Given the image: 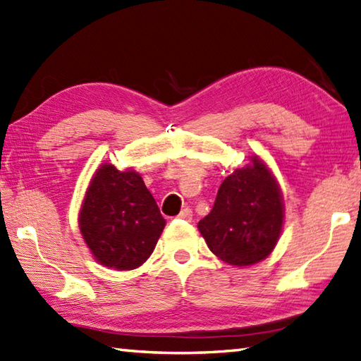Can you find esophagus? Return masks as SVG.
I'll list each match as a JSON object with an SVG mask.
<instances>
[{"instance_id": "obj_1", "label": "esophagus", "mask_w": 361, "mask_h": 361, "mask_svg": "<svg viewBox=\"0 0 361 361\" xmlns=\"http://www.w3.org/2000/svg\"><path fill=\"white\" fill-rule=\"evenodd\" d=\"M178 219H181V221H186V222H190V221H192V211H190L189 208H185V209H181V213L178 214Z\"/></svg>"}]
</instances>
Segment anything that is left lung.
<instances>
[{
    "instance_id": "1",
    "label": "left lung",
    "mask_w": 361,
    "mask_h": 361,
    "mask_svg": "<svg viewBox=\"0 0 361 361\" xmlns=\"http://www.w3.org/2000/svg\"><path fill=\"white\" fill-rule=\"evenodd\" d=\"M249 161L222 181L213 209L197 225L209 250L235 267L269 257L285 224L283 192L272 169L257 153Z\"/></svg>"
}]
</instances>
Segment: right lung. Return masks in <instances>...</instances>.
Instances as JSON below:
<instances>
[{
	"label": "right lung",
	"instance_id": "1",
	"mask_svg": "<svg viewBox=\"0 0 361 361\" xmlns=\"http://www.w3.org/2000/svg\"><path fill=\"white\" fill-rule=\"evenodd\" d=\"M78 227L97 263L133 271L150 258L166 219L139 172L104 162L90 176Z\"/></svg>",
	"mask_w": 361,
	"mask_h": 361
}]
</instances>
